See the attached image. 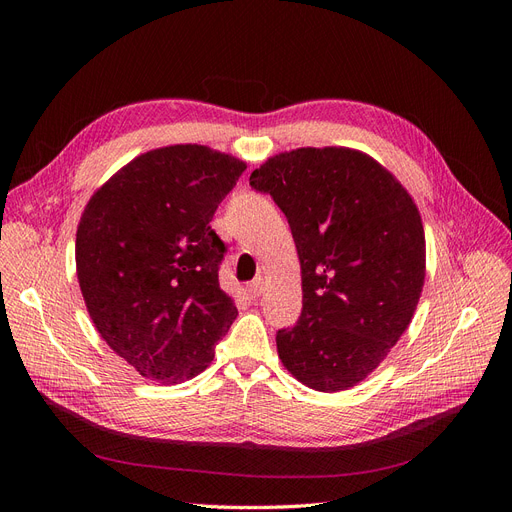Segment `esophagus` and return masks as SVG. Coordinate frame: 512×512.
<instances>
[{"instance_id": "obj_1", "label": "esophagus", "mask_w": 512, "mask_h": 512, "mask_svg": "<svg viewBox=\"0 0 512 512\" xmlns=\"http://www.w3.org/2000/svg\"><path fill=\"white\" fill-rule=\"evenodd\" d=\"M247 290H250L252 297H260L262 290H265V280H262V277H256V280L247 286Z\"/></svg>"}]
</instances>
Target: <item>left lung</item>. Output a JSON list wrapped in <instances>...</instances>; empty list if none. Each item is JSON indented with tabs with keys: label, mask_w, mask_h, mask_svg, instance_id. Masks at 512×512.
Wrapping results in <instances>:
<instances>
[{
	"label": "left lung",
	"mask_w": 512,
	"mask_h": 512,
	"mask_svg": "<svg viewBox=\"0 0 512 512\" xmlns=\"http://www.w3.org/2000/svg\"><path fill=\"white\" fill-rule=\"evenodd\" d=\"M250 185L284 211L301 262V318L277 331V354L309 389L346 391L412 322L425 284L421 213L393 173L348 147L277 153Z\"/></svg>",
	"instance_id": "left-lung-1"
}]
</instances>
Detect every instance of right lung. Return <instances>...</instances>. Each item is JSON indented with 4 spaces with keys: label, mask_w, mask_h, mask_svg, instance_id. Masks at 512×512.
Instances as JSON below:
<instances>
[{
    "label": "right lung",
    "mask_w": 512,
    "mask_h": 512,
    "mask_svg": "<svg viewBox=\"0 0 512 512\" xmlns=\"http://www.w3.org/2000/svg\"><path fill=\"white\" fill-rule=\"evenodd\" d=\"M245 168L205 145L151 149L85 205L74 254L87 312L143 378L192 380L237 318L218 280L226 247L209 222Z\"/></svg>",
    "instance_id": "obj_1"
}]
</instances>
